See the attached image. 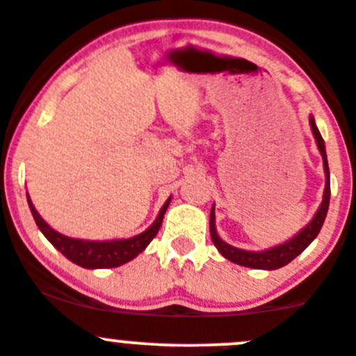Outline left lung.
Wrapping results in <instances>:
<instances>
[{"label": "left lung", "instance_id": "obj_1", "mask_svg": "<svg viewBox=\"0 0 356 356\" xmlns=\"http://www.w3.org/2000/svg\"><path fill=\"white\" fill-rule=\"evenodd\" d=\"M310 127H312L314 138L318 142V149L323 156V165H325V174H326V184H325V195H323V202L319 206L318 213L312 218V222L302 230V232L294 236L291 241H287L286 245L275 246L271 250H266V252H246V250L234 248V246L227 245L225 241L218 238L216 227H214V207L211 209V218H209V230H211V239H213L214 246L218 248V252L223 255L229 261L236 262L239 266H246V268H255V270H278L282 266L289 264L294 257L302 254L303 250L314 241V238L318 236L319 230H321L323 223H325L326 213H328L330 206V170H328V161H326V150H325V142L321 138V133L316 127L314 118L310 117Z\"/></svg>", "mask_w": 356, "mask_h": 356}]
</instances>
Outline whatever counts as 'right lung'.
Returning a JSON list of instances; mask_svg holds the SVG:
<instances>
[{
	"instance_id": "right-lung-1",
	"label": "right lung",
	"mask_w": 356,
	"mask_h": 356,
	"mask_svg": "<svg viewBox=\"0 0 356 356\" xmlns=\"http://www.w3.org/2000/svg\"><path fill=\"white\" fill-rule=\"evenodd\" d=\"M170 204V198L165 202V206L159 211L156 222L145 230L131 239H117V241H83V239L67 238L63 234L56 232L51 229L42 216L37 213V209L31 204L28 197V206H30L31 214L35 218V223L40 229V232L49 239L51 245L56 250H60L69 261L76 262L81 268L95 270V268H117L120 264H126L131 259H134L138 254H142L152 239L156 238L159 227L163 223V216L166 213V207Z\"/></svg>"
}]
</instances>
